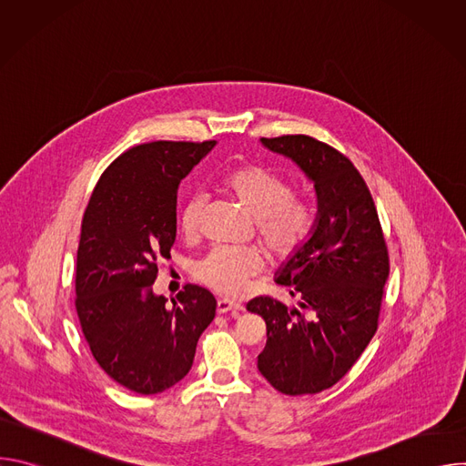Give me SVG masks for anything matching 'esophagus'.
<instances>
[{
	"mask_svg": "<svg viewBox=\"0 0 466 466\" xmlns=\"http://www.w3.org/2000/svg\"><path fill=\"white\" fill-rule=\"evenodd\" d=\"M243 306L239 302H234L230 299H219L218 300V313H228V311H239Z\"/></svg>",
	"mask_w": 466,
	"mask_h": 466,
	"instance_id": "esophagus-1",
	"label": "esophagus"
}]
</instances>
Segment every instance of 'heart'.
Listing matches in <instances>:
<instances>
[{
  "instance_id": "b5f03b06",
  "label": "heart",
  "mask_w": 466,
  "mask_h": 466,
  "mask_svg": "<svg viewBox=\"0 0 466 466\" xmlns=\"http://www.w3.org/2000/svg\"><path fill=\"white\" fill-rule=\"evenodd\" d=\"M223 186L256 219L258 239L273 256L289 258L300 250L311 232L313 218L308 203L293 195L289 180L263 166L243 164L223 177ZM203 210V195L184 198L178 208V227L186 236H195L201 228ZM263 265L265 259L256 248L216 247L195 263L193 275L216 291L239 295L248 280L261 273Z\"/></svg>"
}]
</instances>
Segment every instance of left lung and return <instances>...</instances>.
Listing matches in <instances>:
<instances>
[{"label":"left lung","mask_w":466,"mask_h":466,"mask_svg":"<svg viewBox=\"0 0 466 466\" xmlns=\"http://www.w3.org/2000/svg\"><path fill=\"white\" fill-rule=\"evenodd\" d=\"M261 144L291 158L313 182L317 219L309 239L277 273L315 319L271 297L252 299L247 309L268 326L258 370L284 394H315L338 383L376 334L389 252L372 195L343 153L306 135Z\"/></svg>","instance_id":"1"}]
</instances>
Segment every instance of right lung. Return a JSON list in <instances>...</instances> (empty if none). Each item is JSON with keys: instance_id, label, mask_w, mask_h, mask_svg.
I'll use <instances>...</instances> for the list:
<instances>
[{"instance_id": "1", "label": "right lung", "mask_w": 466, "mask_h": 466, "mask_svg": "<svg viewBox=\"0 0 466 466\" xmlns=\"http://www.w3.org/2000/svg\"><path fill=\"white\" fill-rule=\"evenodd\" d=\"M214 146L160 140L132 147L105 169L85 210L76 308L92 356L128 390L157 394L180 381L216 317L205 288L186 284L171 308L151 288L177 238L178 184Z\"/></svg>"}]
</instances>
